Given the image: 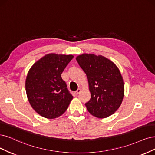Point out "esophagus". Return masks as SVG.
<instances>
[{
  "mask_svg": "<svg viewBox=\"0 0 155 155\" xmlns=\"http://www.w3.org/2000/svg\"><path fill=\"white\" fill-rule=\"evenodd\" d=\"M81 92V88H78V89H77V90L75 91V93H76L77 94H78Z\"/></svg>",
  "mask_w": 155,
  "mask_h": 155,
  "instance_id": "1",
  "label": "esophagus"
}]
</instances>
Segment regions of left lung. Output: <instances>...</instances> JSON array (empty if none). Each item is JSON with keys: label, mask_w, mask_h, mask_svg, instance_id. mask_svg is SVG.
<instances>
[{"label": "left lung", "mask_w": 155, "mask_h": 155, "mask_svg": "<svg viewBox=\"0 0 155 155\" xmlns=\"http://www.w3.org/2000/svg\"><path fill=\"white\" fill-rule=\"evenodd\" d=\"M87 77L91 99L85 104L93 116L104 118L119 108L124 95L123 78L113 62L102 55L84 53L77 57Z\"/></svg>", "instance_id": "1"}]
</instances>
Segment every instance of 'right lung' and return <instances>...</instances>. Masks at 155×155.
<instances>
[{"mask_svg": "<svg viewBox=\"0 0 155 155\" xmlns=\"http://www.w3.org/2000/svg\"><path fill=\"white\" fill-rule=\"evenodd\" d=\"M71 54L49 53L35 63L26 80V91L33 109L49 119L57 118L67 110L73 97L61 74L70 62Z\"/></svg>", "mask_w": 155, "mask_h": 155, "instance_id": "1", "label": "right lung"}]
</instances>
